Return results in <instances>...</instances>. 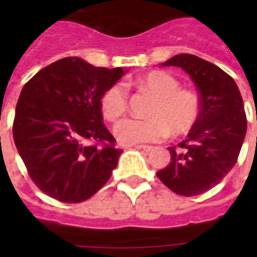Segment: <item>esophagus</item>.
<instances>
[{
	"mask_svg": "<svg viewBox=\"0 0 257 257\" xmlns=\"http://www.w3.org/2000/svg\"><path fill=\"white\" fill-rule=\"evenodd\" d=\"M132 147H135L136 149H141V151H145V152H151L153 149V147H151V145H132Z\"/></svg>",
	"mask_w": 257,
	"mask_h": 257,
	"instance_id": "obj_1",
	"label": "esophagus"
}]
</instances>
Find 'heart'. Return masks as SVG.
Here are the masks:
<instances>
[{
  "label": "heart",
  "instance_id": "b5f03b06",
  "mask_svg": "<svg viewBox=\"0 0 257 257\" xmlns=\"http://www.w3.org/2000/svg\"><path fill=\"white\" fill-rule=\"evenodd\" d=\"M140 86L156 96L148 118L128 117L114 125V136L120 144L156 143L172 133H185L195 125L200 113L199 98L193 92L180 89L179 81L165 72H152L140 80ZM128 96L120 84L109 86L101 97L105 118L117 120L126 110Z\"/></svg>",
  "mask_w": 257,
  "mask_h": 257
}]
</instances>
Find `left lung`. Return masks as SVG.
I'll return each mask as SVG.
<instances>
[{
	"mask_svg": "<svg viewBox=\"0 0 257 257\" xmlns=\"http://www.w3.org/2000/svg\"><path fill=\"white\" fill-rule=\"evenodd\" d=\"M161 66L189 74L200 93V113L185 140L169 147L171 163L157 172L177 195L197 196L221 181L233 168L247 132V117L235 80L203 58L176 54Z\"/></svg>",
	"mask_w": 257,
	"mask_h": 257,
	"instance_id": "1",
	"label": "left lung"
}]
</instances>
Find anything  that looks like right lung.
Returning a JSON list of instances; mask_svg holds the SVG:
<instances>
[{
    "instance_id": "add662e5",
    "label": "right lung",
    "mask_w": 257,
    "mask_h": 257,
    "mask_svg": "<svg viewBox=\"0 0 257 257\" xmlns=\"http://www.w3.org/2000/svg\"><path fill=\"white\" fill-rule=\"evenodd\" d=\"M125 72L65 57L24 85L14 144L44 193L62 203H81L110 179L122 151L113 147L114 137L102 122L101 97Z\"/></svg>"
}]
</instances>
